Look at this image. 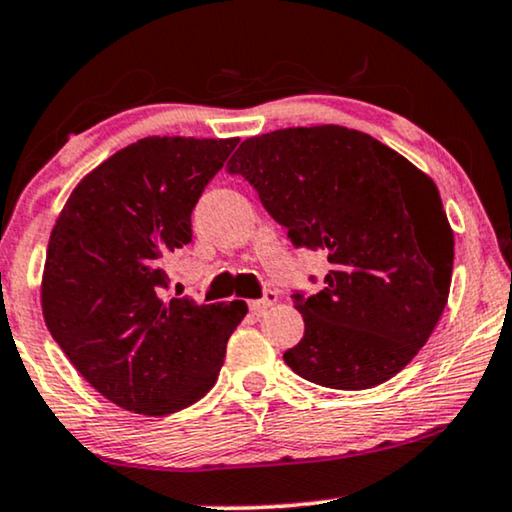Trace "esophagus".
<instances>
[{
  "instance_id": "esophagus-1",
  "label": "esophagus",
  "mask_w": 512,
  "mask_h": 512,
  "mask_svg": "<svg viewBox=\"0 0 512 512\" xmlns=\"http://www.w3.org/2000/svg\"><path fill=\"white\" fill-rule=\"evenodd\" d=\"M276 300H278V293L276 290H271V288H267L262 293V297H257V300H250L248 304H250V309L255 314H264L267 312V309L271 307V304H276Z\"/></svg>"
}]
</instances>
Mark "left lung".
Here are the masks:
<instances>
[{"label": "left lung", "mask_w": 512, "mask_h": 512, "mask_svg": "<svg viewBox=\"0 0 512 512\" xmlns=\"http://www.w3.org/2000/svg\"><path fill=\"white\" fill-rule=\"evenodd\" d=\"M226 170L250 181L295 248L331 262L323 290L293 295L304 338L283 361L333 390H368L397 375L449 300L454 231L435 181L340 125L245 139Z\"/></svg>", "instance_id": "1"}]
</instances>
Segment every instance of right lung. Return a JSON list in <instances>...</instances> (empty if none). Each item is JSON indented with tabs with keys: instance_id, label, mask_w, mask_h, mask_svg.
<instances>
[{
	"instance_id": "add662e5",
	"label": "right lung",
	"mask_w": 512,
	"mask_h": 512,
	"mask_svg": "<svg viewBox=\"0 0 512 512\" xmlns=\"http://www.w3.org/2000/svg\"><path fill=\"white\" fill-rule=\"evenodd\" d=\"M238 139L146 137L70 193L51 231L42 314L82 378L122 409L167 416L217 383L248 304L170 297L165 264Z\"/></svg>"
}]
</instances>
